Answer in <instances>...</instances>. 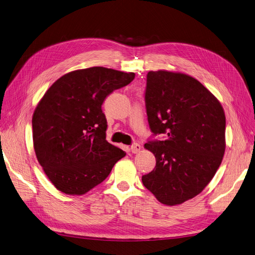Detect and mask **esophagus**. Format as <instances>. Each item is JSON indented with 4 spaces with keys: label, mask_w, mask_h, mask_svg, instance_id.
<instances>
[{
    "label": "esophagus",
    "mask_w": 255,
    "mask_h": 255,
    "mask_svg": "<svg viewBox=\"0 0 255 255\" xmlns=\"http://www.w3.org/2000/svg\"><path fill=\"white\" fill-rule=\"evenodd\" d=\"M141 149H142L141 145H140V144H137V143L132 144L131 146H130V151H131L132 153H138V152H139Z\"/></svg>",
    "instance_id": "obj_1"
}]
</instances>
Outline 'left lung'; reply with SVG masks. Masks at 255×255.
I'll use <instances>...</instances> for the list:
<instances>
[{
    "label": "left lung",
    "instance_id": "obj_1",
    "mask_svg": "<svg viewBox=\"0 0 255 255\" xmlns=\"http://www.w3.org/2000/svg\"><path fill=\"white\" fill-rule=\"evenodd\" d=\"M145 103L151 131L168 137L145 143L155 167L142 183L161 203L181 204L201 193L221 165L224 110L198 80L164 69L148 71Z\"/></svg>",
    "mask_w": 255,
    "mask_h": 255
}]
</instances>
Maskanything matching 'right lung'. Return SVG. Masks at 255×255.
Instances as JSON below:
<instances>
[{
    "mask_svg": "<svg viewBox=\"0 0 255 255\" xmlns=\"http://www.w3.org/2000/svg\"><path fill=\"white\" fill-rule=\"evenodd\" d=\"M134 79V72L95 66L70 71L46 90L33 113V145L57 190L84 195L126 156L106 140L102 105L107 95Z\"/></svg>",
    "mask_w": 255,
    "mask_h": 255,
    "instance_id": "obj_1",
    "label": "right lung"
}]
</instances>
